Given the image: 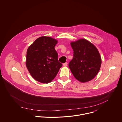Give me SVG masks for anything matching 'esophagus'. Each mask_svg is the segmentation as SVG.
<instances>
[{"instance_id": "34e87169", "label": "esophagus", "mask_w": 122, "mask_h": 122, "mask_svg": "<svg viewBox=\"0 0 122 122\" xmlns=\"http://www.w3.org/2000/svg\"><path fill=\"white\" fill-rule=\"evenodd\" d=\"M67 64L66 62V63H65L63 64V66H67Z\"/></svg>"}]
</instances>
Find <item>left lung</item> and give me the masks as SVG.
<instances>
[{"instance_id": "8db88e82", "label": "left lung", "mask_w": 122, "mask_h": 122, "mask_svg": "<svg viewBox=\"0 0 122 122\" xmlns=\"http://www.w3.org/2000/svg\"><path fill=\"white\" fill-rule=\"evenodd\" d=\"M73 50V58L68 66L74 77L81 82L93 79L98 73L101 58L97 48L85 39L71 43Z\"/></svg>"}]
</instances>
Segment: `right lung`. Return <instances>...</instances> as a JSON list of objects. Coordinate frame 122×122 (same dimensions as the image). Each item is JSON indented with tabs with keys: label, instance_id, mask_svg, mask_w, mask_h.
Masks as SVG:
<instances>
[{
	"label": "right lung",
	"instance_id": "obj_1",
	"mask_svg": "<svg viewBox=\"0 0 122 122\" xmlns=\"http://www.w3.org/2000/svg\"><path fill=\"white\" fill-rule=\"evenodd\" d=\"M57 41L49 37L37 39L27 50L26 66L32 77L44 83L51 81L62 64L55 49Z\"/></svg>",
	"mask_w": 122,
	"mask_h": 122
}]
</instances>
